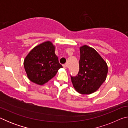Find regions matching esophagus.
Instances as JSON below:
<instances>
[{"instance_id":"1","label":"esophagus","mask_w":128,"mask_h":128,"mask_svg":"<svg viewBox=\"0 0 128 128\" xmlns=\"http://www.w3.org/2000/svg\"><path fill=\"white\" fill-rule=\"evenodd\" d=\"M63 68H64V69H66V68H67V66L66 64H64V65H63Z\"/></svg>"}]
</instances>
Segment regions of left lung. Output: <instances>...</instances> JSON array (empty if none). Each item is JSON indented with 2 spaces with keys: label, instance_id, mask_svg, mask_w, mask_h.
Wrapping results in <instances>:
<instances>
[{
  "label": "left lung",
  "instance_id": "1",
  "mask_svg": "<svg viewBox=\"0 0 128 128\" xmlns=\"http://www.w3.org/2000/svg\"><path fill=\"white\" fill-rule=\"evenodd\" d=\"M80 50V70L76 76H70L71 81L78 92L88 95L98 90L106 81L108 66L94 48L84 45Z\"/></svg>",
  "mask_w": 128,
  "mask_h": 128
}]
</instances>
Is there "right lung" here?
<instances>
[{"label":"right lung","mask_w":128,"mask_h":128,"mask_svg":"<svg viewBox=\"0 0 128 128\" xmlns=\"http://www.w3.org/2000/svg\"><path fill=\"white\" fill-rule=\"evenodd\" d=\"M55 46L51 41L37 45L24 60V66L30 81L39 85L47 83L62 68L55 54Z\"/></svg>","instance_id":"add662e5"}]
</instances>
